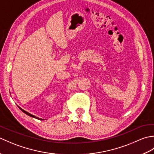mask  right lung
<instances>
[{"instance_id":"add662e5","label":"right lung","mask_w":154,"mask_h":154,"mask_svg":"<svg viewBox=\"0 0 154 154\" xmlns=\"http://www.w3.org/2000/svg\"><path fill=\"white\" fill-rule=\"evenodd\" d=\"M19 107V106H18ZM19 109H20L23 112H24L26 114H27V115H28V116H31V117H33V118H35V119H38V120H42L43 119H40V118H38V117H36V116H34V115H32V114H31L30 113H29V112H26V111H25L24 110H23L22 109H21L20 107H19Z\"/></svg>"}]
</instances>
